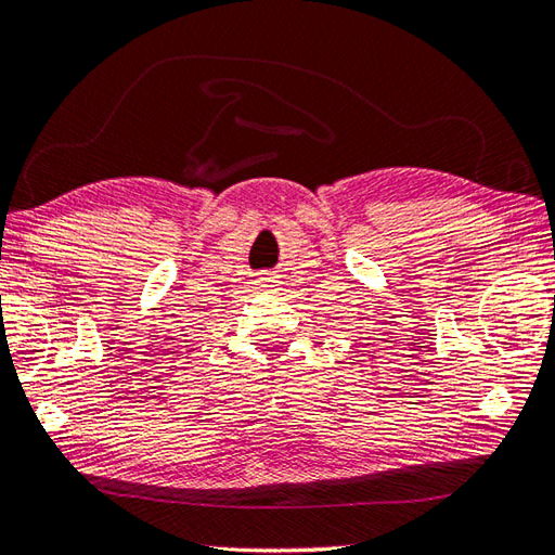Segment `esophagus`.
I'll return each mask as SVG.
<instances>
[{
    "instance_id": "1",
    "label": "esophagus",
    "mask_w": 555,
    "mask_h": 555,
    "mask_svg": "<svg viewBox=\"0 0 555 555\" xmlns=\"http://www.w3.org/2000/svg\"><path fill=\"white\" fill-rule=\"evenodd\" d=\"M276 286H279V279L276 276H271V274H262L257 279V288L259 291H276Z\"/></svg>"
}]
</instances>
